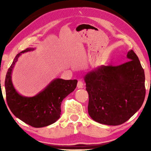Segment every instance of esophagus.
<instances>
[{
  "label": "esophagus",
  "mask_w": 151,
  "mask_h": 151,
  "mask_svg": "<svg viewBox=\"0 0 151 151\" xmlns=\"http://www.w3.org/2000/svg\"><path fill=\"white\" fill-rule=\"evenodd\" d=\"M77 87L78 88H82L83 87V83L82 81H78L77 83Z\"/></svg>",
  "instance_id": "1"
}]
</instances>
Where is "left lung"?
<instances>
[{
	"label": "left lung",
	"mask_w": 151,
	"mask_h": 151,
	"mask_svg": "<svg viewBox=\"0 0 151 151\" xmlns=\"http://www.w3.org/2000/svg\"><path fill=\"white\" fill-rule=\"evenodd\" d=\"M121 65H102L84 76L88 93V114L99 123L121 124L139 111L144 102L145 76L132 50Z\"/></svg>",
	"instance_id": "left-lung-1"
}]
</instances>
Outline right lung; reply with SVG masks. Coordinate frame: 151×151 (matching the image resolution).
Masks as SVG:
<instances>
[{
    "mask_svg": "<svg viewBox=\"0 0 151 151\" xmlns=\"http://www.w3.org/2000/svg\"><path fill=\"white\" fill-rule=\"evenodd\" d=\"M34 50V48H28L16 56L7 71L4 86L6 102L12 114L30 126L40 128L52 124L60 118L62 101L75 91L77 80L55 78L34 96L20 94L12 84V71L22 53Z\"/></svg>",
    "mask_w": 151,
    "mask_h": 151,
    "instance_id": "1",
    "label": "right lung"
}]
</instances>
